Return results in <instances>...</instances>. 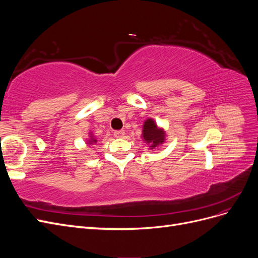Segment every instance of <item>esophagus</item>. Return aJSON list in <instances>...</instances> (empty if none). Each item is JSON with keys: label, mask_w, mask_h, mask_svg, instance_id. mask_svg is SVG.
Segmentation results:
<instances>
[{"label": "esophagus", "mask_w": 258, "mask_h": 258, "mask_svg": "<svg viewBox=\"0 0 258 258\" xmlns=\"http://www.w3.org/2000/svg\"><path fill=\"white\" fill-rule=\"evenodd\" d=\"M123 135H124V131L123 130H116V131H114V136L116 138H122Z\"/></svg>", "instance_id": "obj_1"}]
</instances>
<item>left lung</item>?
<instances>
[{
  "instance_id": "obj_1",
  "label": "left lung",
  "mask_w": 258,
  "mask_h": 258,
  "mask_svg": "<svg viewBox=\"0 0 258 258\" xmlns=\"http://www.w3.org/2000/svg\"><path fill=\"white\" fill-rule=\"evenodd\" d=\"M143 138L147 143H152L151 147H156L163 142L165 134L157 128L152 119H147L143 126Z\"/></svg>"
}]
</instances>
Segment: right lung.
<instances>
[{
  "mask_svg": "<svg viewBox=\"0 0 258 258\" xmlns=\"http://www.w3.org/2000/svg\"><path fill=\"white\" fill-rule=\"evenodd\" d=\"M93 142H96V140H93Z\"/></svg>",
  "mask_w": 258,
  "mask_h": 258,
  "instance_id": "right-lung-1",
  "label": "right lung"
}]
</instances>
